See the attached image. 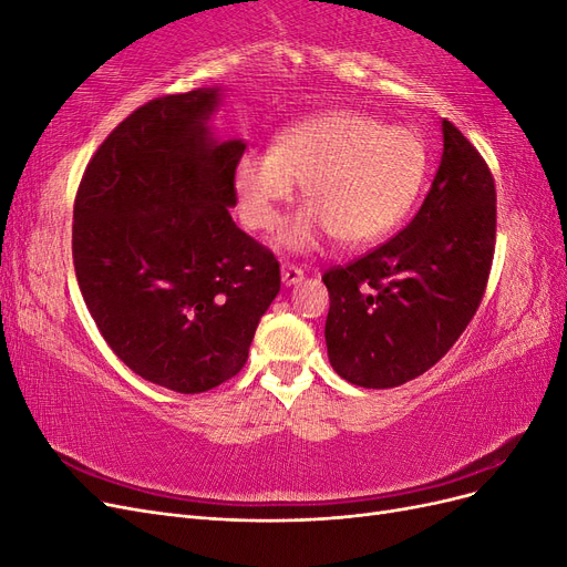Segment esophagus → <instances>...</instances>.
<instances>
[{
  "mask_svg": "<svg viewBox=\"0 0 567 567\" xmlns=\"http://www.w3.org/2000/svg\"><path fill=\"white\" fill-rule=\"evenodd\" d=\"M302 279H305V271L300 267H296V265H281V281L286 286H296Z\"/></svg>",
  "mask_w": 567,
  "mask_h": 567,
  "instance_id": "1",
  "label": "esophagus"
}]
</instances>
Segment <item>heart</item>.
Instances as JSON below:
<instances>
[{
    "mask_svg": "<svg viewBox=\"0 0 567 567\" xmlns=\"http://www.w3.org/2000/svg\"><path fill=\"white\" fill-rule=\"evenodd\" d=\"M425 173L427 148L414 130L326 111L286 130L274 148L244 153L234 167V194L244 225L269 231L298 184L307 208L279 231L277 246L302 252L333 234L340 246L362 248L402 225Z\"/></svg>",
    "mask_w": 567,
    "mask_h": 567,
    "instance_id": "heart-1",
    "label": "heart"
}]
</instances>
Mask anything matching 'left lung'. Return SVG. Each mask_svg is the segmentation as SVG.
I'll return each mask as SVG.
<instances>
[{
  "label": "left lung",
  "instance_id": "1",
  "mask_svg": "<svg viewBox=\"0 0 567 567\" xmlns=\"http://www.w3.org/2000/svg\"><path fill=\"white\" fill-rule=\"evenodd\" d=\"M442 158L423 205L388 244L323 274L326 348L340 379L394 388L435 367L485 296L494 241V177L442 120Z\"/></svg>",
  "mask_w": 567,
  "mask_h": 567
}]
</instances>
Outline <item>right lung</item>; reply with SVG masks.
Wrapping results in <instances>:
<instances>
[{
  "label": "right lung",
  "instance_id": "right-lung-1",
  "mask_svg": "<svg viewBox=\"0 0 567 567\" xmlns=\"http://www.w3.org/2000/svg\"><path fill=\"white\" fill-rule=\"evenodd\" d=\"M219 87L167 94L96 148L73 208L75 277L101 336L142 379L182 394L244 369L281 288L279 262L236 227L241 140L217 142Z\"/></svg>",
  "mask_w": 567,
  "mask_h": 567
}]
</instances>
